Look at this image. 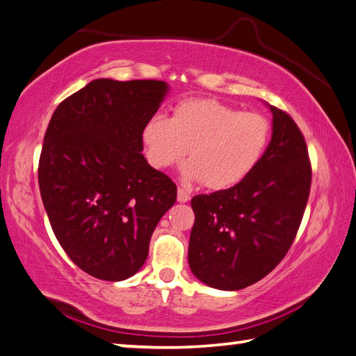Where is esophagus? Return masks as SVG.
I'll use <instances>...</instances> for the list:
<instances>
[{"label": "esophagus", "mask_w": 356, "mask_h": 356, "mask_svg": "<svg viewBox=\"0 0 356 356\" xmlns=\"http://www.w3.org/2000/svg\"><path fill=\"white\" fill-rule=\"evenodd\" d=\"M189 199H191L189 192H188V191H184L183 188H179V189H178V202L184 203V202H188Z\"/></svg>", "instance_id": "1"}]
</instances>
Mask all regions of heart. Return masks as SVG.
<instances>
[{
  "mask_svg": "<svg viewBox=\"0 0 356 356\" xmlns=\"http://www.w3.org/2000/svg\"><path fill=\"white\" fill-rule=\"evenodd\" d=\"M271 140L264 115L243 112L214 99H186L172 118L154 115L143 129L148 159L157 168L191 159L183 175L208 189H227L254 172Z\"/></svg>",
  "mask_w": 356,
  "mask_h": 356,
  "instance_id": "heart-1",
  "label": "heart"
}]
</instances>
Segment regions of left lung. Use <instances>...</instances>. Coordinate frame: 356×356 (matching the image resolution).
<instances>
[{"mask_svg": "<svg viewBox=\"0 0 356 356\" xmlns=\"http://www.w3.org/2000/svg\"><path fill=\"white\" fill-rule=\"evenodd\" d=\"M273 134L254 172L230 189L195 195L191 271L219 290H241L279 265L295 240L311 191L307 147L295 121L266 104Z\"/></svg>", "mask_w": 356, "mask_h": 356, "instance_id": "1", "label": "left lung"}]
</instances>
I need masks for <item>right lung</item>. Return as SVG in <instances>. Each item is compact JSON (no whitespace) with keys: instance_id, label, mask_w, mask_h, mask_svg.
Wrapping results in <instances>:
<instances>
[{"instance_id":"obj_1","label":"right lung","mask_w":356,"mask_h":356,"mask_svg":"<svg viewBox=\"0 0 356 356\" xmlns=\"http://www.w3.org/2000/svg\"><path fill=\"white\" fill-rule=\"evenodd\" d=\"M168 92L161 80L96 79L51 115L39 189L58 243L80 270L124 281L143 266L177 186L151 167L143 129Z\"/></svg>"}]
</instances>
